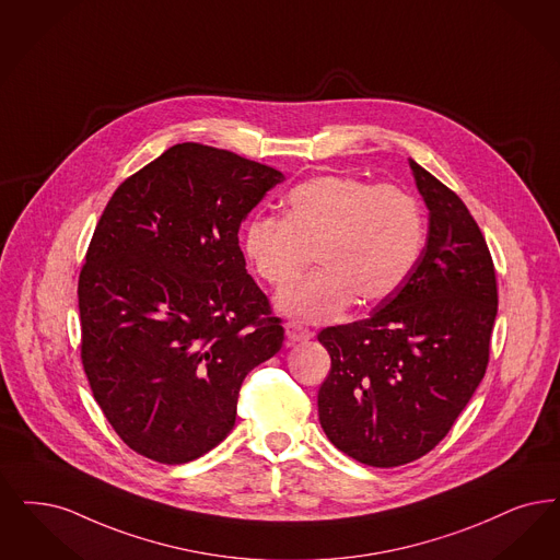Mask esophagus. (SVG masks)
Instances as JSON below:
<instances>
[{
  "label": "esophagus",
  "instance_id": "obj_1",
  "mask_svg": "<svg viewBox=\"0 0 560 560\" xmlns=\"http://www.w3.org/2000/svg\"><path fill=\"white\" fill-rule=\"evenodd\" d=\"M313 331H308V329H304V327H300V325H295V323H288L285 325V337H288V343H298V341H308V339H313Z\"/></svg>",
  "mask_w": 560,
  "mask_h": 560
}]
</instances>
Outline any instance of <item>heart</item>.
<instances>
[{"instance_id": "heart-1", "label": "heart", "mask_w": 560, "mask_h": 560, "mask_svg": "<svg viewBox=\"0 0 560 560\" xmlns=\"http://www.w3.org/2000/svg\"><path fill=\"white\" fill-rule=\"evenodd\" d=\"M283 219L252 217L242 233L249 265L281 288L316 249L320 269L279 291V313L300 323H327L354 300L373 306L400 290L423 240V210L396 185L350 175H320L293 187Z\"/></svg>"}]
</instances>
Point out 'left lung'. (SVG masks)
Masks as SVG:
<instances>
[{
	"label": "left lung",
	"mask_w": 560,
	"mask_h": 560,
	"mask_svg": "<svg viewBox=\"0 0 560 560\" xmlns=\"http://www.w3.org/2000/svg\"><path fill=\"white\" fill-rule=\"evenodd\" d=\"M408 164L429 210L415 269L369 318L318 334L331 357L320 427L337 450L381 469L446 438L486 375L498 313L492 256L467 206Z\"/></svg>",
	"instance_id": "left-lung-1"
}]
</instances>
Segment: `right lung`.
<instances>
[{
	"label": "right lung",
	"mask_w": 560,
	"mask_h": 560,
	"mask_svg": "<svg viewBox=\"0 0 560 560\" xmlns=\"http://www.w3.org/2000/svg\"><path fill=\"white\" fill-rule=\"evenodd\" d=\"M281 171L177 143L108 201L79 277L81 359L120 440L162 465L219 446L247 373L283 327L247 275L240 226Z\"/></svg>",
	"instance_id": "right-lung-1"
}]
</instances>
